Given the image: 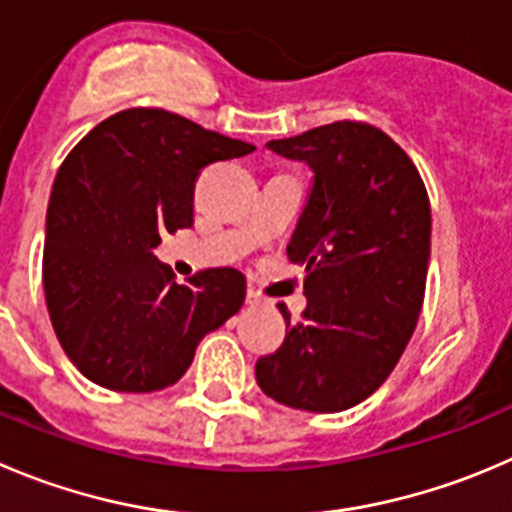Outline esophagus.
Segmentation results:
<instances>
[{"label": "esophagus", "mask_w": 512, "mask_h": 512, "mask_svg": "<svg viewBox=\"0 0 512 512\" xmlns=\"http://www.w3.org/2000/svg\"><path fill=\"white\" fill-rule=\"evenodd\" d=\"M246 304H248V306H259V304H261L259 291L251 289V286H248V291H246Z\"/></svg>", "instance_id": "1"}]
</instances>
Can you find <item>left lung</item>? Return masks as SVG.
<instances>
[{"label":"left lung","mask_w":512,"mask_h":512,"mask_svg":"<svg viewBox=\"0 0 512 512\" xmlns=\"http://www.w3.org/2000/svg\"><path fill=\"white\" fill-rule=\"evenodd\" d=\"M274 153L314 170L309 203L286 253L306 266V309L284 344L256 362L271 399L306 412H342L377 392L417 319L430 261V198L420 170L387 133L339 120Z\"/></svg>","instance_id":"1"}]
</instances>
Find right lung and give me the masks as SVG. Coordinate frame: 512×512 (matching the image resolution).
I'll return each mask as SVG.
<instances>
[{"label":"right lung","mask_w":512,"mask_h":512,"mask_svg":"<svg viewBox=\"0 0 512 512\" xmlns=\"http://www.w3.org/2000/svg\"><path fill=\"white\" fill-rule=\"evenodd\" d=\"M251 150L163 107L115 113L70 150L47 206L42 281L52 329L90 382L170 387L198 342L241 309V271L203 269L178 284L153 248L160 233L193 226L201 170Z\"/></svg>","instance_id":"1"}]
</instances>
